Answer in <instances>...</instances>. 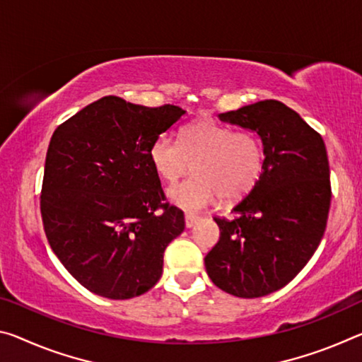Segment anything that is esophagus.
Listing matches in <instances>:
<instances>
[{
  "instance_id": "esophagus-1",
  "label": "esophagus",
  "mask_w": 362,
  "mask_h": 362,
  "mask_svg": "<svg viewBox=\"0 0 362 362\" xmlns=\"http://www.w3.org/2000/svg\"><path fill=\"white\" fill-rule=\"evenodd\" d=\"M198 221H199L198 216H194V214H185V226H187V228H192Z\"/></svg>"
}]
</instances>
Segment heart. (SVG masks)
<instances>
[{
    "instance_id": "heart-1",
    "label": "heart",
    "mask_w": 362,
    "mask_h": 362,
    "mask_svg": "<svg viewBox=\"0 0 362 362\" xmlns=\"http://www.w3.org/2000/svg\"><path fill=\"white\" fill-rule=\"evenodd\" d=\"M150 159L165 182L190 169L197 175L170 187L168 197L185 211H202L222 194L228 202L243 198L261 179L264 151L250 132H232L214 120H197L182 130L180 141L163 134L153 141Z\"/></svg>"
}]
</instances>
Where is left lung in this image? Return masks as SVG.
I'll return each mask as SVG.
<instances>
[{
	"instance_id": "obj_1",
	"label": "left lung",
	"mask_w": 362,
	"mask_h": 362,
	"mask_svg": "<svg viewBox=\"0 0 362 362\" xmlns=\"http://www.w3.org/2000/svg\"><path fill=\"white\" fill-rule=\"evenodd\" d=\"M219 119L259 136L264 168L233 208L237 217H214L221 238L204 257L206 272L233 296H266L291 282L322 240L332 199L327 150L322 136L280 101H257Z\"/></svg>"
}]
</instances>
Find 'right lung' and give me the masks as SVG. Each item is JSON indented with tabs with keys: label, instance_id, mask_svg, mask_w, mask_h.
I'll list each match as a JSON object with an SVG mask.
<instances>
[{
	"label": "right lung",
	"instance_id": "1",
	"mask_svg": "<svg viewBox=\"0 0 362 362\" xmlns=\"http://www.w3.org/2000/svg\"><path fill=\"white\" fill-rule=\"evenodd\" d=\"M185 112L105 96L51 136L40 202L45 233L91 293L130 300L163 275L164 251L185 219L164 203L150 148Z\"/></svg>",
	"mask_w": 362,
	"mask_h": 362
}]
</instances>
